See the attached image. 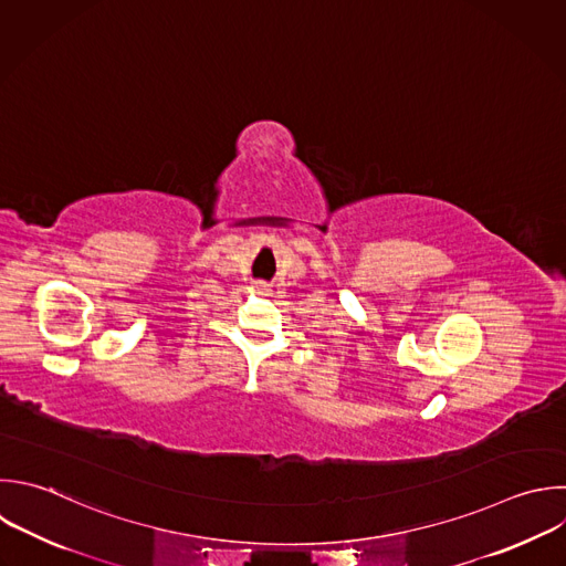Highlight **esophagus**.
Returning a JSON list of instances; mask_svg holds the SVG:
<instances>
[{"label": "esophagus", "mask_w": 566, "mask_h": 566, "mask_svg": "<svg viewBox=\"0 0 566 566\" xmlns=\"http://www.w3.org/2000/svg\"><path fill=\"white\" fill-rule=\"evenodd\" d=\"M254 290H256L259 294H270V292H272L265 281H256V283H254Z\"/></svg>", "instance_id": "1"}]
</instances>
